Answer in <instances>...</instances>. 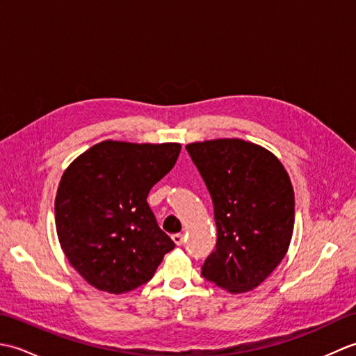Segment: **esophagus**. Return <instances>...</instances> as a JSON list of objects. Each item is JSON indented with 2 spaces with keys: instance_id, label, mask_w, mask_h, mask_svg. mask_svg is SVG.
<instances>
[{
  "instance_id": "34e87169",
  "label": "esophagus",
  "mask_w": 356,
  "mask_h": 356,
  "mask_svg": "<svg viewBox=\"0 0 356 356\" xmlns=\"http://www.w3.org/2000/svg\"><path fill=\"white\" fill-rule=\"evenodd\" d=\"M172 240L177 246H182L184 241H185V237H184L182 232H177V234H174V236H172Z\"/></svg>"
}]
</instances>
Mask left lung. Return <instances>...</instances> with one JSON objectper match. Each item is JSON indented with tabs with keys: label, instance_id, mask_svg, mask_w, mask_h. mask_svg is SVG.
Returning a JSON list of instances; mask_svg holds the SVG:
<instances>
[{
	"label": "left lung",
	"instance_id": "8db88e82",
	"mask_svg": "<svg viewBox=\"0 0 356 356\" xmlns=\"http://www.w3.org/2000/svg\"><path fill=\"white\" fill-rule=\"evenodd\" d=\"M214 205L217 243L202 266L208 282L228 292L251 291L289 248L295 197L278 159L255 143L216 139L186 145Z\"/></svg>",
	"mask_w": 356,
	"mask_h": 356
}]
</instances>
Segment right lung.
<instances>
[{"label": "right lung", "instance_id": "right-lung-1", "mask_svg": "<svg viewBox=\"0 0 356 356\" xmlns=\"http://www.w3.org/2000/svg\"><path fill=\"white\" fill-rule=\"evenodd\" d=\"M179 153V143L104 140L63 174L55 199L59 243L96 289L124 293L145 284L176 246L147 197Z\"/></svg>", "mask_w": 356, "mask_h": 356}]
</instances>
